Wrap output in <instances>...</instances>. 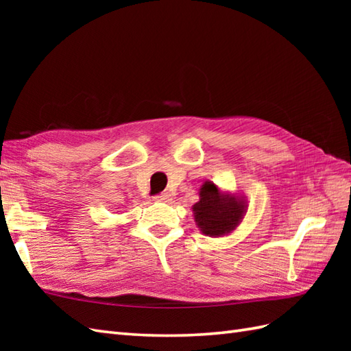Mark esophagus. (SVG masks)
Returning <instances> with one entry per match:
<instances>
[{
	"label": "esophagus",
	"instance_id": "esophagus-1",
	"mask_svg": "<svg viewBox=\"0 0 351 351\" xmlns=\"http://www.w3.org/2000/svg\"><path fill=\"white\" fill-rule=\"evenodd\" d=\"M155 200H156V202L169 204V202H171V195H169V193H161V195L155 196Z\"/></svg>",
	"mask_w": 351,
	"mask_h": 351
}]
</instances>
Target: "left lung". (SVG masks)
Returning <instances> with one entry per match:
<instances>
[{"label":"left lung","mask_w":351,"mask_h":351,"mask_svg":"<svg viewBox=\"0 0 351 351\" xmlns=\"http://www.w3.org/2000/svg\"><path fill=\"white\" fill-rule=\"evenodd\" d=\"M191 210L200 232L215 238L230 234L240 225L247 213V200L230 191H221L213 181H205Z\"/></svg>","instance_id":"left-lung-1"}]
</instances>
